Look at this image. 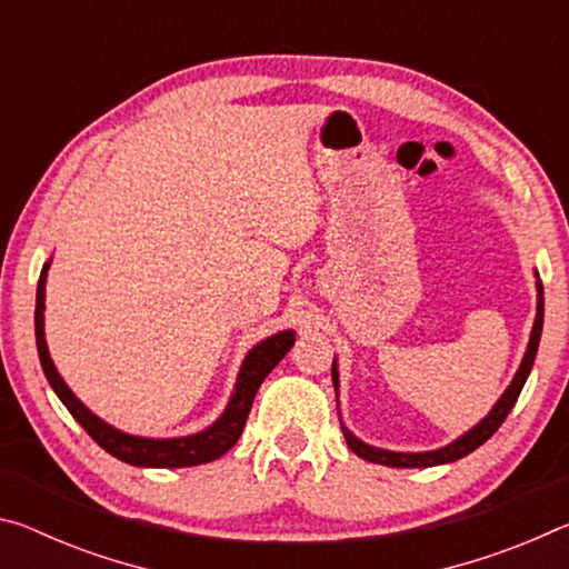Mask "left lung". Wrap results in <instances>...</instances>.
<instances>
[{
    "label": "left lung",
    "instance_id": "left-lung-1",
    "mask_svg": "<svg viewBox=\"0 0 569 569\" xmlns=\"http://www.w3.org/2000/svg\"><path fill=\"white\" fill-rule=\"evenodd\" d=\"M535 278H537V313H535L532 333H529V343H527L525 356H522V363H519L515 379L509 381V387L505 389L502 397L497 399L495 407L489 409L485 419L475 423V427L465 431L461 437H457L455 441H449L447 447H439V449H431V451H391V449L371 447V445H366V441L356 437L351 429H346V423L341 419L343 439H346V445L351 447L353 455H359L366 461H373V465L399 467V469H417V467L449 465V461H457L461 457H467L477 447L485 445V441L492 437L499 427H502V421L507 419V413L512 411L519 391H522V387H525L529 371H532L537 346H539V336H542V321H545V293H542V281H539L537 271H535ZM331 379H333V389H336V403H339V363H336V359L331 363Z\"/></svg>",
    "mask_w": 569,
    "mask_h": 569
}]
</instances>
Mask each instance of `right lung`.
I'll use <instances>...</instances> for the list:
<instances>
[{
	"mask_svg": "<svg viewBox=\"0 0 569 569\" xmlns=\"http://www.w3.org/2000/svg\"><path fill=\"white\" fill-rule=\"evenodd\" d=\"M52 258H47L42 266L40 283H37V308H34V336H37V353H40V363L47 381L54 389L57 397L72 413L77 423L88 431V435L98 441V445L108 451V455L118 457L124 465L132 467H158V469H178V467H198L208 465L223 457L226 451L236 445L243 435L246 419L253 407L256 391L261 387L263 379L276 369V363L291 351L296 341V331L286 329L273 336H268L261 343H256L253 349L246 353L243 363H240L238 379L233 393L226 403V409L220 417L206 427L203 431L188 437H168V439H152V437H134L128 431L114 429L112 423L100 419L98 413H92L84 403L74 397V391L67 387L64 379L57 371V366L47 349L44 339V286H47V271H50Z\"/></svg>",
	"mask_w": 569,
	"mask_h": 569,
	"instance_id": "1",
	"label": "right lung"
}]
</instances>
